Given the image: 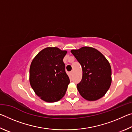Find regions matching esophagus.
<instances>
[{
  "mask_svg": "<svg viewBox=\"0 0 132 132\" xmlns=\"http://www.w3.org/2000/svg\"><path fill=\"white\" fill-rule=\"evenodd\" d=\"M70 73L71 75H72L73 73V70H71V71H70Z\"/></svg>",
  "mask_w": 132,
  "mask_h": 132,
  "instance_id": "34e87169",
  "label": "esophagus"
}]
</instances>
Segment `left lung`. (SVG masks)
Instances as JSON below:
<instances>
[{
    "label": "left lung",
    "mask_w": 132,
    "mask_h": 132,
    "mask_svg": "<svg viewBox=\"0 0 132 132\" xmlns=\"http://www.w3.org/2000/svg\"><path fill=\"white\" fill-rule=\"evenodd\" d=\"M71 52L82 67L81 81L77 85L81 97L93 101L102 98L112 82L111 65L106 57L96 49L83 46Z\"/></svg>",
    "instance_id": "1"
}]
</instances>
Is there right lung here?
<instances>
[{"instance_id":"obj_1","label":"right lung","mask_w":132,"mask_h":132,"mask_svg":"<svg viewBox=\"0 0 132 132\" xmlns=\"http://www.w3.org/2000/svg\"><path fill=\"white\" fill-rule=\"evenodd\" d=\"M67 51L47 47L40 51L31 62L30 82L35 93L47 102L59 101L70 82L63 59Z\"/></svg>"}]
</instances>
